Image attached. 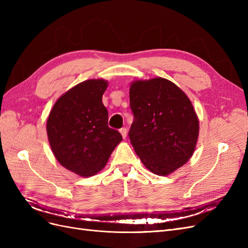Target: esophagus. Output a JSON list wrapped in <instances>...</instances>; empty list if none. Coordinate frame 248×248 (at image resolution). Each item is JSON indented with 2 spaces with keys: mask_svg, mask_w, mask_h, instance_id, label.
I'll list each match as a JSON object with an SVG mask.
<instances>
[{
  "mask_svg": "<svg viewBox=\"0 0 248 248\" xmlns=\"http://www.w3.org/2000/svg\"><path fill=\"white\" fill-rule=\"evenodd\" d=\"M120 132H121V134H122L123 139H125V138L127 137V129L125 128V127H123V128L120 129Z\"/></svg>",
  "mask_w": 248,
  "mask_h": 248,
  "instance_id": "34e87169",
  "label": "esophagus"
}]
</instances>
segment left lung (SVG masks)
<instances>
[{
	"label": "left lung",
	"mask_w": 248,
	"mask_h": 248,
	"mask_svg": "<svg viewBox=\"0 0 248 248\" xmlns=\"http://www.w3.org/2000/svg\"><path fill=\"white\" fill-rule=\"evenodd\" d=\"M133 122L129 139L145 167L167 176L189 160L199 120L188 97L174 82L156 78L133 81L129 90Z\"/></svg>",
	"instance_id": "1"
}]
</instances>
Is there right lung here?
Listing matches in <instances>:
<instances>
[{
	"label": "right lung",
	"mask_w": 248,
	"mask_h": 248,
	"mask_svg": "<svg viewBox=\"0 0 248 248\" xmlns=\"http://www.w3.org/2000/svg\"><path fill=\"white\" fill-rule=\"evenodd\" d=\"M108 88L103 79H89L63 94L47 119L49 145L64 168L82 177L101 170L122 140L108 125V112L102 103Z\"/></svg>",
	"instance_id": "right-lung-1"
}]
</instances>
